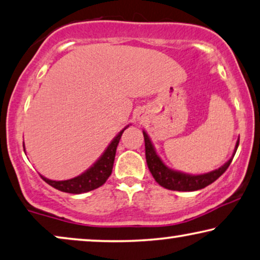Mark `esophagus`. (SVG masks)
I'll return each instance as SVG.
<instances>
[{
  "label": "esophagus",
  "instance_id": "34e87169",
  "mask_svg": "<svg viewBox=\"0 0 260 260\" xmlns=\"http://www.w3.org/2000/svg\"><path fill=\"white\" fill-rule=\"evenodd\" d=\"M141 118V116H139V119H140Z\"/></svg>",
  "mask_w": 260,
  "mask_h": 260
}]
</instances>
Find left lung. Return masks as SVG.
<instances>
[{
  "instance_id": "obj_1",
  "label": "left lung",
  "mask_w": 260,
  "mask_h": 260,
  "mask_svg": "<svg viewBox=\"0 0 260 260\" xmlns=\"http://www.w3.org/2000/svg\"><path fill=\"white\" fill-rule=\"evenodd\" d=\"M142 133H144L145 139L146 161H147L149 172H151L153 178L155 179V181L158 182L160 186H162V187H165L167 189H172V191H197V189H202L212 184V182L217 180V179L228 170V167L230 166V164H231L239 145L238 139L231 158H230L224 165L217 168V170L204 174H188L184 173V172L174 171L172 170V168L167 167L165 164L162 162V160L160 159V156L156 154L155 148L154 146H153L148 134L146 133L145 131H142Z\"/></svg>"
}]
</instances>
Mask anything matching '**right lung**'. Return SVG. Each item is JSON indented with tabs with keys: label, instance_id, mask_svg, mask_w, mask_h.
<instances>
[{
	"label": "right lung",
	"instance_id": "obj_1",
	"mask_svg": "<svg viewBox=\"0 0 260 260\" xmlns=\"http://www.w3.org/2000/svg\"><path fill=\"white\" fill-rule=\"evenodd\" d=\"M127 127H129V125L126 126L121 132H119V134L111 141V144L107 146V148L105 149V152L102 153L100 158L93 164V166H90L88 170L83 172L82 174H80L75 178L68 179V180L60 181L50 180V179H47L46 177H43V175H41V178L47 182V184L53 186L54 188L58 189V191L73 193V194H80V193L89 192L93 191L95 188L100 187V186L105 184L106 180L109 178V175L112 174L116 147H118L123 131H125Z\"/></svg>",
	"mask_w": 260,
	"mask_h": 260
}]
</instances>
